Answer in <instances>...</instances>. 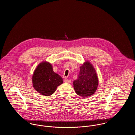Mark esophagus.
<instances>
[{
	"label": "esophagus",
	"mask_w": 135,
	"mask_h": 135,
	"mask_svg": "<svg viewBox=\"0 0 135 135\" xmlns=\"http://www.w3.org/2000/svg\"><path fill=\"white\" fill-rule=\"evenodd\" d=\"M64 81L65 83H68V84H70L71 83V81L70 79H67V78H65L64 80Z\"/></svg>",
	"instance_id": "34e87169"
}]
</instances>
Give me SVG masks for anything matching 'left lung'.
<instances>
[{"label": "left lung", "instance_id": "obj_1", "mask_svg": "<svg viewBox=\"0 0 135 135\" xmlns=\"http://www.w3.org/2000/svg\"><path fill=\"white\" fill-rule=\"evenodd\" d=\"M98 83V78L95 68L90 62L86 61L80 66L78 78L73 81V86L78 96L86 97L95 93Z\"/></svg>", "mask_w": 135, "mask_h": 135}]
</instances>
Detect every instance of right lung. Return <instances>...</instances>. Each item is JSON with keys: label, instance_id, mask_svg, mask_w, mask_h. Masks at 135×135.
Returning a JSON list of instances; mask_svg holds the SVG:
<instances>
[{"label": "right lung", "instance_id": "1", "mask_svg": "<svg viewBox=\"0 0 135 135\" xmlns=\"http://www.w3.org/2000/svg\"><path fill=\"white\" fill-rule=\"evenodd\" d=\"M34 89L42 95L48 96L54 94L57 86L63 84V79L52 70L51 65L47 62L40 63L32 76Z\"/></svg>", "mask_w": 135, "mask_h": 135}]
</instances>
